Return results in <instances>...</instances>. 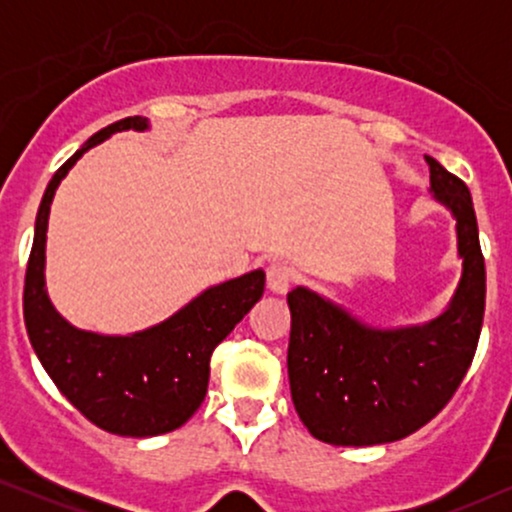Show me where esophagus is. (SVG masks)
<instances>
[{
	"label": "esophagus",
	"mask_w": 512,
	"mask_h": 512,
	"mask_svg": "<svg viewBox=\"0 0 512 512\" xmlns=\"http://www.w3.org/2000/svg\"><path fill=\"white\" fill-rule=\"evenodd\" d=\"M293 279H296V275L286 263H272L268 268V289L272 293H286L291 289Z\"/></svg>",
	"instance_id": "1"
}]
</instances>
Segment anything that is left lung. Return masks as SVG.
Wrapping results in <instances>:
<instances>
[{"label":"left lung","mask_w":512,"mask_h":512,"mask_svg":"<svg viewBox=\"0 0 512 512\" xmlns=\"http://www.w3.org/2000/svg\"><path fill=\"white\" fill-rule=\"evenodd\" d=\"M433 200L457 221L461 279L426 324L377 328L317 291L296 286L291 310L289 382L298 417L331 445H382L431 422L464 380L485 317V258L468 186L424 156Z\"/></svg>","instance_id":"left-lung-1"}]
</instances>
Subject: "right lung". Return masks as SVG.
<instances>
[{"label": "right lung", "instance_id": "1", "mask_svg": "<svg viewBox=\"0 0 512 512\" xmlns=\"http://www.w3.org/2000/svg\"><path fill=\"white\" fill-rule=\"evenodd\" d=\"M130 116L95 132L48 181L34 223L23 312L34 354L60 394L100 429L151 438L179 429L205 401L214 347L263 296L265 272L214 284L172 317L130 335L83 331L55 310L46 291V230L53 195L83 153L123 130H149Z\"/></svg>", "mask_w": 512, "mask_h": 512}]
</instances>
